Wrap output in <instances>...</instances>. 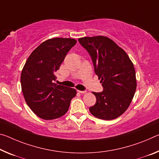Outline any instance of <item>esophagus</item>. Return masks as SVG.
Here are the masks:
<instances>
[{"instance_id":"34e87169","label":"esophagus","mask_w":159,"mask_h":159,"mask_svg":"<svg viewBox=\"0 0 159 159\" xmlns=\"http://www.w3.org/2000/svg\"><path fill=\"white\" fill-rule=\"evenodd\" d=\"M78 92L80 93H86V90H83V91H82V90H78Z\"/></svg>"}]
</instances>
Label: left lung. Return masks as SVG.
I'll use <instances>...</instances> for the list:
<instances>
[{
    "label": "left lung",
    "mask_w": 159,
    "mask_h": 159,
    "mask_svg": "<svg viewBox=\"0 0 159 159\" xmlns=\"http://www.w3.org/2000/svg\"><path fill=\"white\" fill-rule=\"evenodd\" d=\"M79 42L91 57L103 87L102 92H93L96 102L89 108L90 113L105 120L119 117L129 107L137 89L134 64L125 50L107 37H85Z\"/></svg>",
    "instance_id": "obj_1"
}]
</instances>
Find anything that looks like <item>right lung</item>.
Masks as SVG:
<instances>
[{"label": "right lung", "instance_id": "1", "mask_svg": "<svg viewBox=\"0 0 159 159\" xmlns=\"http://www.w3.org/2000/svg\"><path fill=\"white\" fill-rule=\"evenodd\" d=\"M77 41L52 38L39 45L30 55L22 70L20 82L25 102L35 115L49 120L66 114L76 95L71 88L55 84V73Z\"/></svg>", "mask_w": 159, "mask_h": 159}]
</instances>
